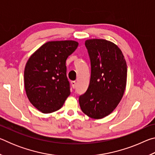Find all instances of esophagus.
Returning <instances> with one entry per match:
<instances>
[{"mask_svg": "<svg viewBox=\"0 0 155 155\" xmlns=\"http://www.w3.org/2000/svg\"><path fill=\"white\" fill-rule=\"evenodd\" d=\"M76 84H77V83H76V81H71V85L72 86L73 89H74L76 87Z\"/></svg>", "mask_w": 155, "mask_h": 155, "instance_id": "obj_1", "label": "esophagus"}]
</instances>
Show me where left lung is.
Segmentation results:
<instances>
[{"label": "left lung", "mask_w": 155, "mask_h": 155, "mask_svg": "<svg viewBox=\"0 0 155 155\" xmlns=\"http://www.w3.org/2000/svg\"><path fill=\"white\" fill-rule=\"evenodd\" d=\"M91 61V78L87 90L79 97L82 111L91 118L102 119L114 111L124 95L127 65L116 44L104 39L85 42Z\"/></svg>", "instance_id": "obj_1"}]
</instances>
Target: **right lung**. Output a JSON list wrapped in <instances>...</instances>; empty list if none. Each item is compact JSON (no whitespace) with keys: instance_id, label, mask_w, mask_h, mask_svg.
Returning a JSON list of instances; mask_svg holds the SVG:
<instances>
[{"instance_id":"1","label":"right lung","mask_w":155,"mask_h":155,"mask_svg":"<svg viewBox=\"0 0 155 155\" xmlns=\"http://www.w3.org/2000/svg\"><path fill=\"white\" fill-rule=\"evenodd\" d=\"M78 46L74 40L51 41L31 54L25 68V88L30 103L44 114L59 110L70 94L66 61Z\"/></svg>"}]
</instances>
